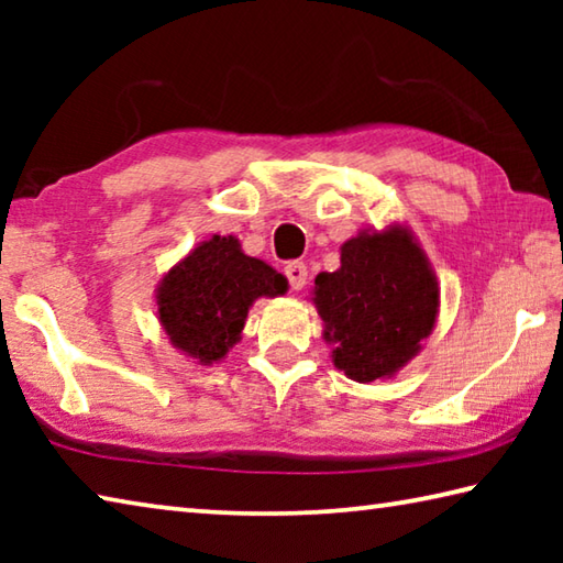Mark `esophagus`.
Returning <instances> with one entry per match:
<instances>
[{
  "label": "esophagus",
  "mask_w": 563,
  "mask_h": 563,
  "mask_svg": "<svg viewBox=\"0 0 563 563\" xmlns=\"http://www.w3.org/2000/svg\"><path fill=\"white\" fill-rule=\"evenodd\" d=\"M285 278H288L290 288L298 292L305 288V283H308V268H305V263H288L285 265Z\"/></svg>",
  "instance_id": "34e87169"
}]
</instances>
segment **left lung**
I'll return each instance as SVG.
<instances>
[{
	"mask_svg": "<svg viewBox=\"0 0 563 563\" xmlns=\"http://www.w3.org/2000/svg\"><path fill=\"white\" fill-rule=\"evenodd\" d=\"M332 362L355 383L389 379L432 335L440 285L407 225L360 231L340 247V268L312 288Z\"/></svg>",
	"mask_w": 563,
	"mask_h": 563,
	"instance_id": "obj_1",
	"label": "left lung"
}]
</instances>
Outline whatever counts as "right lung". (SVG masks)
Wrapping results in <instances>:
<instances>
[{
	"instance_id": "add662e5",
	"label": "right lung",
	"mask_w": 563,
	"mask_h": 563,
	"mask_svg": "<svg viewBox=\"0 0 563 563\" xmlns=\"http://www.w3.org/2000/svg\"><path fill=\"white\" fill-rule=\"evenodd\" d=\"M285 290V275L245 255L235 235H213L158 283V322L178 352L198 365H213L241 340L251 305Z\"/></svg>"
}]
</instances>
